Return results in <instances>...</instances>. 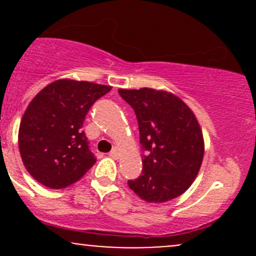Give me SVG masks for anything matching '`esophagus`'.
Instances as JSON below:
<instances>
[{"label": "esophagus", "instance_id": "obj_1", "mask_svg": "<svg viewBox=\"0 0 256 256\" xmlns=\"http://www.w3.org/2000/svg\"><path fill=\"white\" fill-rule=\"evenodd\" d=\"M110 156L113 158H119V152H118V149H116V148L112 149V152H110Z\"/></svg>", "mask_w": 256, "mask_h": 256}]
</instances>
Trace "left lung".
I'll return each instance as SVG.
<instances>
[{"label": "left lung", "mask_w": 256, "mask_h": 256, "mask_svg": "<svg viewBox=\"0 0 256 256\" xmlns=\"http://www.w3.org/2000/svg\"><path fill=\"white\" fill-rule=\"evenodd\" d=\"M118 92L134 108L143 152L142 173L128 180V186L152 204L178 198L192 184L204 154V136L195 116L167 91L143 88Z\"/></svg>", "instance_id": "left-lung-1"}]
</instances>
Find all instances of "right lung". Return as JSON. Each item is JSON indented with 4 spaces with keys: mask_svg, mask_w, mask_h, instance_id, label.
Returning a JSON list of instances; mask_svg holds the SVG:
<instances>
[{
    "mask_svg": "<svg viewBox=\"0 0 256 256\" xmlns=\"http://www.w3.org/2000/svg\"><path fill=\"white\" fill-rule=\"evenodd\" d=\"M110 89L60 79L34 96L20 122L19 150L26 170L37 182L62 189L94 166L96 156L82 128L91 106Z\"/></svg>",
    "mask_w": 256,
    "mask_h": 256,
    "instance_id": "1",
    "label": "right lung"
}]
</instances>
